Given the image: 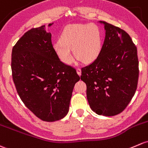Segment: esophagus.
<instances>
[{"instance_id": "34e87169", "label": "esophagus", "mask_w": 148, "mask_h": 148, "mask_svg": "<svg viewBox=\"0 0 148 148\" xmlns=\"http://www.w3.org/2000/svg\"><path fill=\"white\" fill-rule=\"evenodd\" d=\"M77 74H78L79 76H81V74H82V70H81V69H79V68H77Z\"/></svg>"}]
</instances>
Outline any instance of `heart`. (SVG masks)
<instances>
[{
    "instance_id": "b5f03b06",
    "label": "heart",
    "mask_w": 148,
    "mask_h": 148,
    "mask_svg": "<svg viewBox=\"0 0 148 148\" xmlns=\"http://www.w3.org/2000/svg\"><path fill=\"white\" fill-rule=\"evenodd\" d=\"M101 48V32L92 23L69 25L64 29L60 40L53 45L60 61L68 65L74 60L72 49L79 60L91 62L99 57Z\"/></svg>"
}]
</instances>
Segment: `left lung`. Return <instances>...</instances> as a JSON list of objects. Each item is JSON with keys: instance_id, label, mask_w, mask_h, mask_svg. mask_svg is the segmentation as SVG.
Returning <instances> with one entry per match:
<instances>
[{"instance_id": "obj_1", "label": "left lung", "mask_w": 148, "mask_h": 148, "mask_svg": "<svg viewBox=\"0 0 148 148\" xmlns=\"http://www.w3.org/2000/svg\"><path fill=\"white\" fill-rule=\"evenodd\" d=\"M106 36L99 57L82 68L87 100L93 111L113 116L131 101L138 86L139 68L137 47L123 29L104 21Z\"/></svg>"}]
</instances>
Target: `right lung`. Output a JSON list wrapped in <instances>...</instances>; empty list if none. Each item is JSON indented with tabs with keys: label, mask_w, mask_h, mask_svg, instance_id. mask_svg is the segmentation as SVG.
Segmentation results:
<instances>
[{
	"label": "right lung",
	"mask_w": 148,
	"mask_h": 148,
	"mask_svg": "<svg viewBox=\"0 0 148 148\" xmlns=\"http://www.w3.org/2000/svg\"><path fill=\"white\" fill-rule=\"evenodd\" d=\"M51 37L45 25L30 29L13 47L11 58L12 79L22 101L47 122L67 114L73 88L80 79L74 68L58 58Z\"/></svg>",
	"instance_id": "add662e5"
}]
</instances>
